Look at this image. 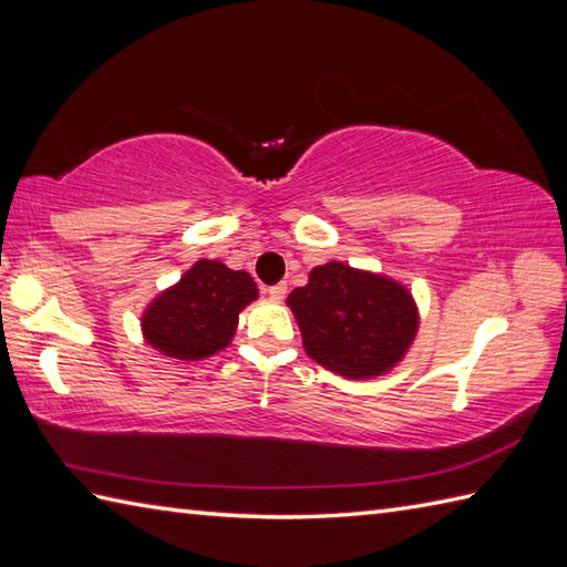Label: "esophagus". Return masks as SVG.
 <instances>
[{
  "label": "esophagus",
  "mask_w": 567,
  "mask_h": 567,
  "mask_svg": "<svg viewBox=\"0 0 567 567\" xmlns=\"http://www.w3.org/2000/svg\"><path fill=\"white\" fill-rule=\"evenodd\" d=\"M265 295H268L270 299H282L287 295V285L285 282H277V285L265 287Z\"/></svg>",
  "instance_id": "1"
}]
</instances>
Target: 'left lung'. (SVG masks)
<instances>
[{
  "mask_svg": "<svg viewBox=\"0 0 567 567\" xmlns=\"http://www.w3.org/2000/svg\"><path fill=\"white\" fill-rule=\"evenodd\" d=\"M305 351L343 378L384 375L404 358L419 329L412 295L384 275L327 262L287 297Z\"/></svg>",
  "mask_w": 567,
  "mask_h": 567,
  "instance_id": "1",
  "label": "left lung"
}]
</instances>
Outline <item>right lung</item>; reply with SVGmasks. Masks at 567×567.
Segmentation results:
<instances>
[{
    "label": "right lung",
    "instance_id": "add662e5",
    "mask_svg": "<svg viewBox=\"0 0 567 567\" xmlns=\"http://www.w3.org/2000/svg\"><path fill=\"white\" fill-rule=\"evenodd\" d=\"M256 297L258 287L248 272L219 260H197L143 311V336L163 355L209 358L231 343L238 315Z\"/></svg>",
    "mask_w": 567,
    "mask_h": 567
}]
</instances>
